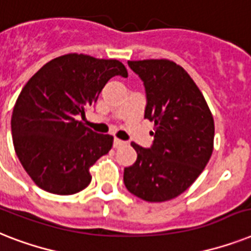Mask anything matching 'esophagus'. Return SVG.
Masks as SVG:
<instances>
[{"label": "esophagus", "instance_id": "esophagus-1", "mask_svg": "<svg viewBox=\"0 0 251 251\" xmlns=\"http://www.w3.org/2000/svg\"><path fill=\"white\" fill-rule=\"evenodd\" d=\"M125 144H126V142H124V140L117 139V138H115V139H113V147H115V148H119V147L125 146Z\"/></svg>", "mask_w": 251, "mask_h": 251}]
</instances>
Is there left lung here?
<instances>
[{
  "mask_svg": "<svg viewBox=\"0 0 251 251\" xmlns=\"http://www.w3.org/2000/svg\"><path fill=\"white\" fill-rule=\"evenodd\" d=\"M146 90L144 119L154 122L148 148L131 143L138 157L124 170L130 193L162 202L183 193L197 179L213 153L214 120L193 79L166 59L127 62Z\"/></svg>",
  "mask_w": 251,
  "mask_h": 251,
  "instance_id": "obj_1",
  "label": "left lung"
}]
</instances>
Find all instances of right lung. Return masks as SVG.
<instances>
[{
  "mask_svg": "<svg viewBox=\"0 0 251 251\" xmlns=\"http://www.w3.org/2000/svg\"><path fill=\"white\" fill-rule=\"evenodd\" d=\"M115 76L127 77L116 59L68 54L46 63L25 83L11 134L20 164L40 188L73 195L90 184L89 169L109 152L113 136L93 131L79 119Z\"/></svg>",
  "mask_w": 251,
  "mask_h": 251,
  "instance_id": "add662e5",
  "label": "right lung"
}]
</instances>
